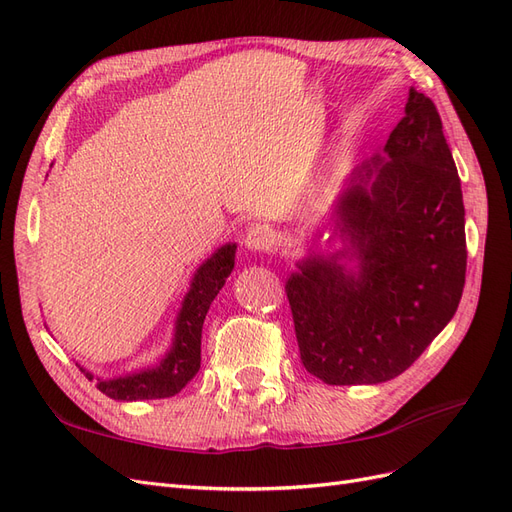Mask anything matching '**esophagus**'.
Returning a JSON list of instances; mask_svg holds the SVG:
<instances>
[{
	"label": "esophagus",
	"instance_id": "1",
	"mask_svg": "<svg viewBox=\"0 0 512 512\" xmlns=\"http://www.w3.org/2000/svg\"><path fill=\"white\" fill-rule=\"evenodd\" d=\"M273 245H275V235H273V230L269 226L256 224V226H252L250 230H247L245 247L250 252H258V254L271 252Z\"/></svg>",
	"mask_w": 512,
	"mask_h": 512
}]
</instances>
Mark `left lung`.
<instances>
[{"label":"left lung","instance_id":"obj_1","mask_svg":"<svg viewBox=\"0 0 512 512\" xmlns=\"http://www.w3.org/2000/svg\"><path fill=\"white\" fill-rule=\"evenodd\" d=\"M384 156L356 166L337 200L344 250L305 258L286 282L301 363L335 386L406 371L455 316L466 284L461 181L425 94L410 89ZM350 255L359 276L338 262Z\"/></svg>","mask_w":512,"mask_h":512}]
</instances>
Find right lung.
<instances>
[{
  "label": "right lung",
  "mask_w": 512,
  "mask_h": 512,
  "mask_svg": "<svg viewBox=\"0 0 512 512\" xmlns=\"http://www.w3.org/2000/svg\"><path fill=\"white\" fill-rule=\"evenodd\" d=\"M237 245H224L194 273L190 292L185 294L175 327V342L164 359L136 374L98 380V389L111 399L138 401V399H164L177 395L200 369V335L211 301L226 284V277L235 267ZM83 374L94 376L81 367Z\"/></svg>",
  "instance_id": "add662e5"
}]
</instances>
